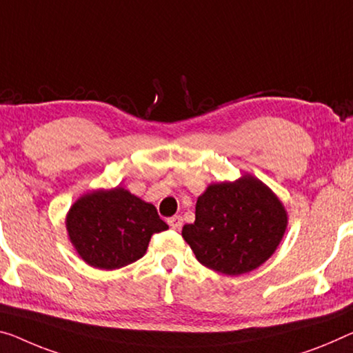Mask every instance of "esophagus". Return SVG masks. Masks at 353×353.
Instances as JSON below:
<instances>
[{
  "mask_svg": "<svg viewBox=\"0 0 353 353\" xmlns=\"http://www.w3.org/2000/svg\"><path fill=\"white\" fill-rule=\"evenodd\" d=\"M167 222H169V225L172 227L173 230H180L181 225H183V218H181V216H172V218Z\"/></svg>",
  "mask_w": 353,
  "mask_h": 353,
  "instance_id": "1",
  "label": "esophagus"
}]
</instances>
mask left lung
<instances>
[{
	"label": "left lung",
	"mask_w": 353,
	"mask_h": 353,
	"mask_svg": "<svg viewBox=\"0 0 353 353\" xmlns=\"http://www.w3.org/2000/svg\"><path fill=\"white\" fill-rule=\"evenodd\" d=\"M287 213L278 197L254 176L208 186L195 205L183 238L205 267L236 276L268 260L283 240Z\"/></svg>",
	"instance_id": "left-lung-1"
}]
</instances>
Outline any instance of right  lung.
<instances>
[{
	"label": "right lung",
	"instance_id": "right-lung-1",
	"mask_svg": "<svg viewBox=\"0 0 353 353\" xmlns=\"http://www.w3.org/2000/svg\"><path fill=\"white\" fill-rule=\"evenodd\" d=\"M70 241L86 263L126 267L143 256L153 233L169 229L158 211L123 188L80 197L66 218Z\"/></svg>",
	"mask_w": 353,
	"mask_h": 353
}]
</instances>
